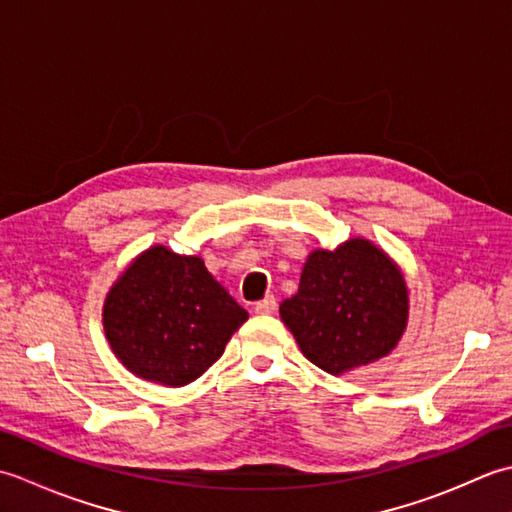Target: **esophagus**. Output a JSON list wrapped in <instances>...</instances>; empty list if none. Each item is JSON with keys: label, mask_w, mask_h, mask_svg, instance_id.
<instances>
[{"label": "esophagus", "mask_w": 512, "mask_h": 512, "mask_svg": "<svg viewBox=\"0 0 512 512\" xmlns=\"http://www.w3.org/2000/svg\"><path fill=\"white\" fill-rule=\"evenodd\" d=\"M253 310L255 314H273L277 310V299L273 295H268L262 301H257Z\"/></svg>", "instance_id": "34e87169"}]
</instances>
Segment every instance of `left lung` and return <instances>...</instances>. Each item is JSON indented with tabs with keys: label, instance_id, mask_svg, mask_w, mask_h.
I'll return each mask as SVG.
<instances>
[{
	"label": "left lung",
	"instance_id": "8db88e82",
	"mask_svg": "<svg viewBox=\"0 0 512 512\" xmlns=\"http://www.w3.org/2000/svg\"><path fill=\"white\" fill-rule=\"evenodd\" d=\"M407 312L405 279L367 239L314 250L297 295L279 306L301 352L328 374L387 356L405 330Z\"/></svg>",
	"mask_w": 512,
	"mask_h": 512
}]
</instances>
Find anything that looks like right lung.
Masks as SVG:
<instances>
[{"instance_id":"obj_1","label":"right lung","mask_w":512,"mask_h":512,"mask_svg":"<svg viewBox=\"0 0 512 512\" xmlns=\"http://www.w3.org/2000/svg\"><path fill=\"white\" fill-rule=\"evenodd\" d=\"M246 319L200 257L165 246L145 250L103 308L107 341L129 372L171 387L200 378Z\"/></svg>"}]
</instances>
